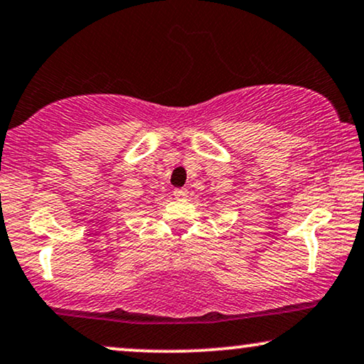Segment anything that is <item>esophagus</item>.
I'll list each match as a JSON object with an SVG mask.
<instances>
[{"label":"esophagus","mask_w":364,"mask_h":364,"mask_svg":"<svg viewBox=\"0 0 364 364\" xmlns=\"http://www.w3.org/2000/svg\"><path fill=\"white\" fill-rule=\"evenodd\" d=\"M187 193V188H173V197H176V199H186Z\"/></svg>","instance_id":"34e87169"}]
</instances>
